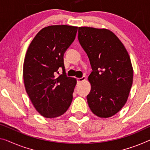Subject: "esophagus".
I'll return each instance as SVG.
<instances>
[{
	"label": "esophagus",
	"mask_w": 150,
	"mask_h": 150,
	"mask_svg": "<svg viewBox=\"0 0 150 150\" xmlns=\"http://www.w3.org/2000/svg\"><path fill=\"white\" fill-rule=\"evenodd\" d=\"M86 80V77H85V76H82V78H76L77 82H82V81H84V80Z\"/></svg>",
	"instance_id": "esophagus-1"
}]
</instances>
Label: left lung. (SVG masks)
Returning <instances> with one entry per match:
<instances>
[{"instance_id": "obj_1", "label": "left lung", "mask_w": 150, "mask_h": 150, "mask_svg": "<svg viewBox=\"0 0 150 150\" xmlns=\"http://www.w3.org/2000/svg\"><path fill=\"white\" fill-rule=\"evenodd\" d=\"M78 38L93 70L88 76L91 90L86 96L90 109L101 118L111 117L125 105L132 86L129 56L108 29L78 27Z\"/></svg>"}]
</instances>
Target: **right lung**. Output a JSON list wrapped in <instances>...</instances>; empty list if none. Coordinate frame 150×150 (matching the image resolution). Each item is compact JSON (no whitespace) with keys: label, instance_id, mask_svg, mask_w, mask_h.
Segmentation results:
<instances>
[{"label":"right lung","instance_id":"obj_1","mask_svg":"<svg viewBox=\"0 0 150 150\" xmlns=\"http://www.w3.org/2000/svg\"><path fill=\"white\" fill-rule=\"evenodd\" d=\"M78 27L53 25L41 30L25 55V89L35 109L46 118L63 115L70 107L76 80L67 76L64 54L75 40ZM62 74L58 76L59 69Z\"/></svg>","mask_w":150,"mask_h":150}]
</instances>
